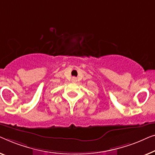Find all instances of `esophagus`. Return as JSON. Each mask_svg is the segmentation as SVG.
Segmentation results:
<instances>
[{
  "instance_id": "esophagus-1",
  "label": "esophagus",
  "mask_w": 155,
  "mask_h": 155,
  "mask_svg": "<svg viewBox=\"0 0 155 155\" xmlns=\"http://www.w3.org/2000/svg\"><path fill=\"white\" fill-rule=\"evenodd\" d=\"M71 81H72L73 83H76L77 81V78L76 77H73L72 78H71Z\"/></svg>"
}]
</instances>
